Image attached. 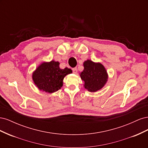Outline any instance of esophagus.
<instances>
[{"mask_svg":"<svg viewBox=\"0 0 148 148\" xmlns=\"http://www.w3.org/2000/svg\"><path fill=\"white\" fill-rule=\"evenodd\" d=\"M72 71H73V73H77V69L76 68V67H75V68H73L72 69Z\"/></svg>","mask_w":148,"mask_h":148,"instance_id":"obj_1","label":"esophagus"}]
</instances>
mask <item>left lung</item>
Segmentation results:
<instances>
[{"label":"left lung","instance_id":"obj_1","mask_svg":"<svg viewBox=\"0 0 148 148\" xmlns=\"http://www.w3.org/2000/svg\"><path fill=\"white\" fill-rule=\"evenodd\" d=\"M84 70L80 77L84 82V86L89 92L100 90L106 84L108 74L104 66L101 63H95L90 60L84 61Z\"/></svg>","mask_w":148,"mask_h":148}]
</instances>
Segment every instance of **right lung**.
Segmentation results:
<instances>
[{
	"label": "right lung",
	"instance_id": "1",
	"mask_svg": "<svg viewBox=\"0 0 148 148\" xmlns=\"http://www.w3.org/2000/svg\"><path fill=\"white\" fill-rule=\"evenodd\" d=\"M59 64L54 60L43 62L33 73L34 83L39 90L52 93L62 87L64 77L72 73V70L67 67L60 69Z\"/></svg>",
	"mask_w": 148,
	"mask_h": 148
}]
</instances>
